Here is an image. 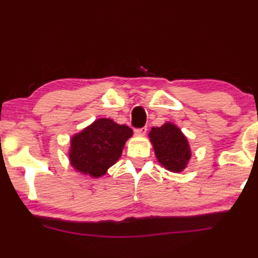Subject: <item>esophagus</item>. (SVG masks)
<instances>
[{"mask_svg":"<svg viewBox=\"0 0 258 258\" xmlns=\"http://www.w3.org/2000/svg\"><path fill=\"white\" fill-rule=\"evenodd\" d=\"M147 132V127L146 126H144V127H140V128H136L134 130V133L138 134V136H144V134H146Z\"/></svg>","mask_w":258,"mask_h":258,"instance_id":"esophagus-1","label":"esophagus"}]
</instances>
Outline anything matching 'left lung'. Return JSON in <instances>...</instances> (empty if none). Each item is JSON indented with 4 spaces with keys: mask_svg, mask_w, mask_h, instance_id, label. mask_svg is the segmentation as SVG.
<instances>
[{
    "mask_svg": "<svg viewBox=\"0 0 258 258\" xmlns=\"http://www.w3.org/2000/svg\"><path fill=\"white\" fill-rule=\"evenodd\" d=\"M150 138L154 146L158 161L166 169L181 172L190 158L189 145L186 137L175 125L166 122L161 127H153Z\"/></svg>",
    "mask_w": 258,
    "mask_h": 258,
    "instance_id": "8db88e82",
    "label": "left lung"
}]
</instances>
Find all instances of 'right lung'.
Listing matches in <instances>:
<instances>
[{
  "label": "right lung",
  "mask_w": 258,
  "mask_h": 258,
  "mask_svg": "<svg viewBox=\"0 0 258 258\" xmlns=\"http://www.w3.org/2000/svg\"><path fill=\"white\" fill-rule=\"evenodd\" d=\"M133 134L126 125L98 119L71 140L70 161L79 172L101 176L121 157L126 140Z\"/></svg>",
  "instance_id": "1"
}]
</instances>
